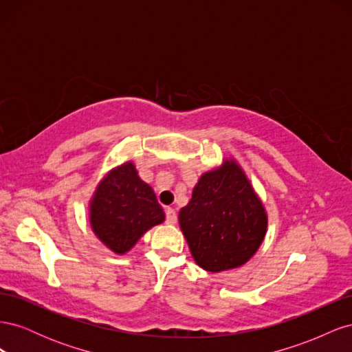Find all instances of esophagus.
Segmentation results:
<instances>
[{"label": "esophagus", "instance_id": "1", "mask_svg": "<svg viewBox=\"0 0 352 352\" xmlns=\"http://www.w3.org/2000/svg\"><path fill=\"white\" fill-rule=\"evenodd\" d=\"M166 221L168 225H175L177 221V216H176V211L173 208H167L166 210Z\"/></svg>", "mask_w": 352, "mask_h": 352}]
</instances>
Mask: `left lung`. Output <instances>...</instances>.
Listing matches in <instances>:
<instances>
[{
	"mask_svg": "<svg viewBox=\"0 0 352 352\" xmlns=\"http://www.w3.org/2000/svg\"><path fill=\"white\" fill-rule=\"evenodd\" d=\"M179 225L201 269L220 273L248 263L264 242L269 216L242 166L233 157L198 179Z\"/></svg>",
	"mask_w": 352,
	"mask_h": 352,
	"instance_id": "8db88e82",
	"label": "left lung"
}]
</instances>
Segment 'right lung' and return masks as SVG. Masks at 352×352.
<instances>
[{"label":"right lung","instance_id":"add662e5","mask_svg":"<svg viewBox=\"0 0 352 352\" xmlns=\"http://www.w3.org/2000/svg\"><path fill=\"white\" fill-rule=\"evenodd\" d=\"M89 226L102 245L124 255L166 219L153 188L138 175L132 160L109 170L88 204Z\"/></svg>","mask_w":352,"mask_h":352}]
</instances>
